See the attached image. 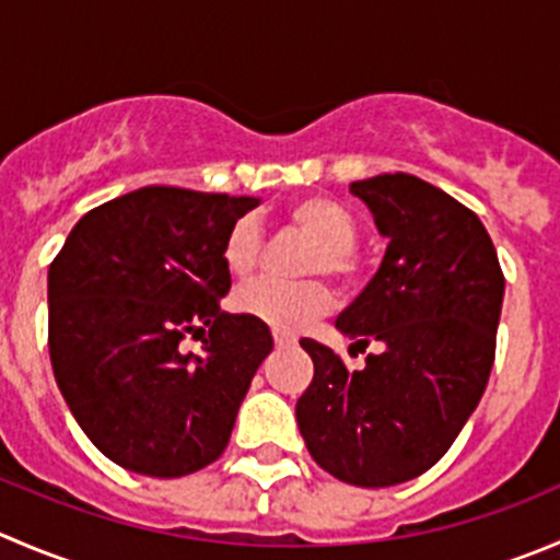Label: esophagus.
Returning a JSON list of instances; mask_svg holds the SVG:
<instances>
[{
    "label": "esophagus",
    "instance_id": "1",
    "mask_svg": "<svg viewBox=\"0 0 560 560\" xmlns=\"http://www.w3.org/2000/svg\"><path fill=\"white\" fill-rule=\"evenodd\" d=\"M273 341H276V347H292L298 339L290 334H281V330H273Z\"/></svg>",
    "mask_w": 560,
    "mask_h": 560
}]
</instances>
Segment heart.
Wrapping results in <instances>:
<instances>
[{
	"instance_id": "b5f03b06",
	"label": "heart",
	"mask_w": 560,
	"mask_h": 560,
	"mask_svg": "<svg viewBox=\"0 0 560 560\" xmlns=\"http://www.w3.org/2000/svg\"><path fill=\"white\" fill-rule=\"evenodd\" d=\"M287 224L312 243L303 259V276H328L334 284H355L358 224L345 205L330 197H303L287 208ZM262 257V232L254 219H237L226 230L221 259L235 279H246L257 270ZM235 308L246 317L259 319L276 330H301L330 308V292L323 281L279 284L259 279L235 292Z\"/></svg>"
}]
</instances>
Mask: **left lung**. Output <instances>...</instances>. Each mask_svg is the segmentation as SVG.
Masks as SVG:
<instances>
[{
	"mask_svg": "<svg viewBox=\"0 0 560 560\" xmlns=\"http://www.w3.org/2000/svg\"><path fill=\"white\" fill-rule=\"evenodd\" d=\"M388 248L336 328L358 350L350 372L330 347L301 339L314 377L295 405L314 463L355 487H394L430 470L479 405L495 361L503 270L474 210L396 172L350 183Z\"/></svg>",
	"mask_w": 560,
	"mask_h": 560,
	"instance_id": "left-lung-1",
	"label": "left lung"
}]
</instances>
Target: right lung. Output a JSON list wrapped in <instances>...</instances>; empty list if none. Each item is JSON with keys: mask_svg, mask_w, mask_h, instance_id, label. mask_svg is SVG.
Masks as SVG:
<instances>
[{"mask_svg": "<svg viewBox=\"0 0 560 560\" xmlns=\"http://www.w3.org/2000/svg\"><path fill=\"white\" fill-rule=\"evenodd\" d=\"M254 197L148 186L92 208L48 268V352L70 412L119 468L177 479L230 443L268 325L224 314L226 230ZM203 339V355L185 352Z\"/></svg>", "mask_w": 560, "mask_h": 560, "instance_id": "obj_1", "label": "right lung"}]
</instances>
